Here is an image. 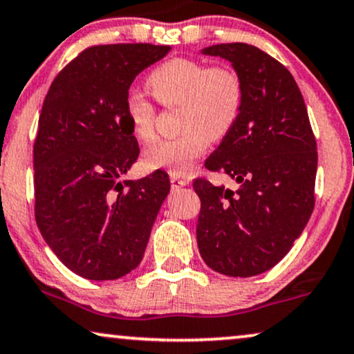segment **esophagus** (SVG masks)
Masks as SVG:
<instances>
[{
  "mask_svg": "<svg viewBox=\"0 0 354 354\" xmlns=\"http://www.w3.org/2000/svg\"><path fill=\"white\" fill-rule=\"evenodd\" d=\"M170 184H172V189H178V187H185L189 184V178L180 177L178 174L170 172Z\"/></svg>",
  "mask_w": 354,
  "mask_h": 354,
  "instance_id": "obj_1",
  "label": "esophagus"
}]
</instances>
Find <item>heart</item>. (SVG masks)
<instances>
[{
    "mask_svg": "<svg viewBox=\"0 0 354 354\" xmlns=\"http://www.w3.org/2000/svg\"><path fill=\"white\" fill-rule=\"evenodd\" d=\"M147 86L165 108H178L177 138L159 139L144 151L149 169L185 174L207 151L210 139L220 141L236 126L243 111L241 77L228 65H208L202 60L176 57L157 65ZM131 131L141 141L156 134V108L142 93L133 91L124 104Z\"/></svg>",
    "mask_w": 354,
    "mask_h": 354,
    "instance_id": "obj_1",
    "label": "heart"
}]
</instances>
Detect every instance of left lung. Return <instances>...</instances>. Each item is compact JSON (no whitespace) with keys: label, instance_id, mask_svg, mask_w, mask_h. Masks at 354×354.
Returning <instances> with one entry per match:
<instances>
[{"label":"left lung","instance_id":"left-lung-1","mask_svg":"<svg viewBox=\"0 0 354 354\" xmlns=\"http://www.w3.org/2000/svg\"><path fill=\"white\" fill-rule=\"evenodd\" d=\"M202 54L231 62L244 103L234 129L205 162L239 189L194 182L202 202L198 251L216 272L257 276L290 251L315 207V136L294 77L274 57L243 42L216 44Z\"/></svg>","mask_w":354,"mask_h":354}]
</instances>
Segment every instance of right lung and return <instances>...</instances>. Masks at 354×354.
<instances>
[{"mask_svg": "<svg viewBox=\"0 0 354 354\" xmlns=\"http://www.w3.org/2000/svg\"><path fill=\"white\" fill-rule=\"evenodd\" d=\"M169 46L110 44L80 52L54 78L34 142L36 221L62 263L115 281L142 261L170 180L156 170L120 180L139 156L126 118L129 86Z\"/></svg>", "mask_w": 354, "mask_h": 354, "instance_id": "obj_1", "label": "right lung"}]
</instances>
